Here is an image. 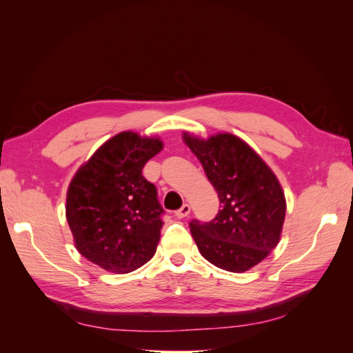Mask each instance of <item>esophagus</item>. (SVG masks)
<instances>
[{
	"label": "esophagus",
	"instance_id": "esophagus-1",
	"mask_svg": "<svg viewBox=\"0 0 353 353\" xmlns=\"http://www.w3.org/2000/svg\"><path fill=\"white\" fill-rule=\"evenodd\" d=\"M190 212H191V208H190V205H183V208L181 209H178L176 212H175V216L176 218H179V219H183V218H185V216H188L190 215Z\"/></svg>",
	"mask_w": 353,
	"mask_h": 353
}]
</instances>
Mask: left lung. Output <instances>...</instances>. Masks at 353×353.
<instances>
[{
    "instance_id": "left-lung-1",
    "label": "left lung",
    "mask_w": 353,
    "mask_h": 353,
    "mask_svg": "<svg viewBox=\"0 0 353 353\" xmlns=\"http://www.w3.org/2000/svg\"><path fill=\"white\" fill-rule=\"evenodd\" d=\"M216 190L221 210L215 219L190 222L203 258L221 270L244 272L262 262L280 243L285 197L279 178L237 135L209 138L183 134Z\"/></svg>"
}]
</instances>
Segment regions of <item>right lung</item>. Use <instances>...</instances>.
<instances>
[{
	"instance_id": "right-lung-1",
	"label": "right lung",
	"mask_w": 353,
	"mask_h": 353,
	"mask_svg": "<svg viewBox=\"0 0 353 353\" xmlns=\"http://www.w3.org/2000/svg\"><path fill=\"white\" fill-rule=\"evenodd\" d=\"M162 148L159 137L119 132L101 144L70 181L66 219L74 248L104 271L132 272L156 253L163 209L143 168Z\"/></svg>"
}]
</instances>
